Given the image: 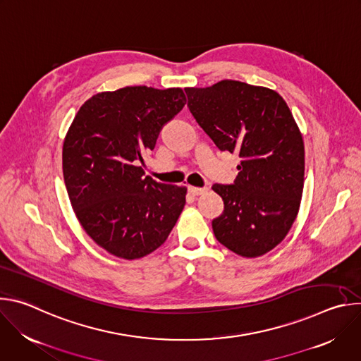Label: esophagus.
Instances as JSON below:
<instances>
[{"mask_svg": "<svg viewBox=\"0 0 361 361\" xmlns=\"http://www.w3.org/2000/svg\"><path fill=\"white\" fill-rule=\"evenodd\" d=\"M205 191H207V188H198V187H188V192L192 195V197H197V195H201L204 194Z\"/></svg>", "mask_w": 361, "mask_h": 361, "instance_id": "1", "label": "esophagus"}]
</instances>
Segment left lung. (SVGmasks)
<instances>
[{"mask_svg":"<svg viewBox=\"0 0 361 361\" xmlns=\"http://www.w3.org/2000/svg\"><path fill=\"white\" fill-rule=\"evenodd\" d=\"M185 94L205 134L240 157L234 184L213 185L224 201L214 235L241 257L264 255L288 234L302 197L304 141L287 102L271 88L235 80Z\"/></svg>","mask_w":361,"mask_h":361,"instance_id":"obj_1","label":"left lung"}]
</instances>
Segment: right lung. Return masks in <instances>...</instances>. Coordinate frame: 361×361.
Masks as SVG:
<instances>
[{
    "instance_id": "obj_1",
    "label": "right lung",
    "mask_w": 361,
    "mask_h": 361,
    "mask_svg": "<svg viewBox=\"0 0 361 361\" xmlns=\"http://www.w3.org/2000/svg\"><path fill=\"white\" fill-rule=\"evenodd\" d=\"M185 102L181 88L102 91L80 107L66 134L63 174L71 207L92 241L118 259L157 250L184 209L185 187L144 177L138 164Z\"/></svg>"
}]
</instances>
